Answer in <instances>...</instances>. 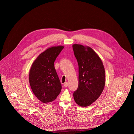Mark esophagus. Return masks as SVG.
<instances>
[{
	"mask_svg": "<svg viewBox=\"0 0 134 134\" xmlns=\"http://www.w3.org/2000/svg\"><path fill=\"white\" fill-rule=\"evenodd\" d=\"M64 86L65 87H67L68 86V82H65L64 83Z\"/></svg>",
	"mask_w": 134,
	"mask_h": 134,
	"instance_id": "1",
	"label": "esophagus"
}]
</instances>
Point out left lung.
I'll use <instances>...</instances> for the list:
<instances>
[{
	"label": "left lung",
	"mask_w": 134,
	"mask_h": 134,
	"mask_svg": "<svg viewBox=\"0 0 134 134\" xmlns=\"http://www.w3.org/2000/svg\"><path fill=\"white\" fill-rule=\"evenodd\" d=\"M78 64V87L74 92L75 102L81 107L90 105L102 94L105 84V72L103 62L90 47L73 45Z\"/></svg>",
	"instance_id": "8db88e82"
}]
</instances>
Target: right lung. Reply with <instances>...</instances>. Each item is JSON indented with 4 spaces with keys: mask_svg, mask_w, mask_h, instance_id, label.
Segmentation results:
<instances>
[{
    "mask_svg": "<svg viewBox=\"0 0 134 134\" xmlns=\"http://www.w3.org/2000/svg\"><path fill=\"white\" fill-rule=\"evenodd\" d=\"M64 46L47 49L35 60L29 72V83L35 96L43 103L55 100L62 87L54 66V62Z\"/></svg>",
    "mask_w": 134,
    "mask_h": 134,
    "instance_id": "right-lung-1",
    "label": "right lung"
}]
</instances>
